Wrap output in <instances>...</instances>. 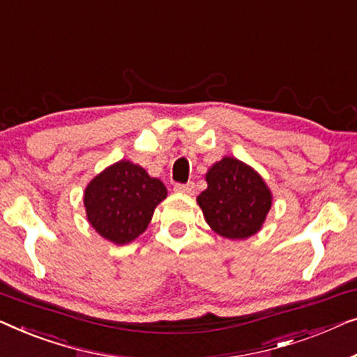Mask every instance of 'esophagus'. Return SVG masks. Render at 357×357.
<instances>
[{
	"label": "esophagus",
	"instance_id": "esophagus-1",
	"mask_svg": "<svg viewBox=\"0 0 357 357\" xmlns=\"http://www.w3.org/2000/svg\"><path fill=\"white\" fill-rule=\"evenodd\" d=\"M174 190L179 194H194V183L188 184H174Z\"/></svg>",
	"mask_w": 357,
	"mask_h": 357
}]
</instances>
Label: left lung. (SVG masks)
<instances>
[{"mask_svg": "<svg viewBox=\"0 0 357 357\" xmlns=\"http://www.w3.org/2000/svg\"><path fill=\"white\" fill-rule=\"evenodd\" d=\"M207 189L197 197L204 218L215 233L248 239L262 229L273 195L264 178L248 163L223 157L205 174Z\"/></svg>", "mask_w": 357, "mask_h": 357, "instance_id": "left-lung-1", "label": "left lung"}]
</instances>
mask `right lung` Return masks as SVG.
Returning a JSON list of instances; mask_svg holds the SVG:
<instances>
[{"label":"right lung","instance_id":"obj_1","mask_svg":"<svg viewBox=\"0 0 357 357\" xmlns=\"http://www.w3.org/2000/svg\"><path fill=\"white\" fill-rule=\"evenodd\" d=\"M168 190L158 178L129 160L109 165L84 190L89 223L102 238L124 245L147 229Z\"/></svg>","mask_w":357,"mask_h":357}]
</instances>
